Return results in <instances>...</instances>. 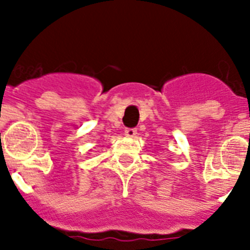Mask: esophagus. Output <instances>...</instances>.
Here are the masks:
<instances>
[{"instance_id": "esophagus-1", "label": "esophagus", "mask_w": 250, "mask_h": 250, "mask_svg": "<svg viewBox=\"0 0 250 250\" xmlns=\"http://www.w3.org/2000/svg\"><path fill=\"white\" fill-rule=\"evenodd\" d=\"M136 134H138V130L136 129H126L125 130V135L129 136V138H134V136H136Z\"/></svg>"}]
</instances>
